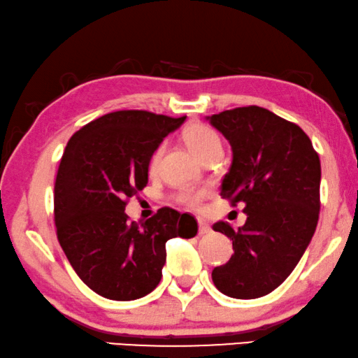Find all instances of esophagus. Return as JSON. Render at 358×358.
<instances>
[{
  "instance_id": "obj_1",
  "label": "esophagus",
  "mask_w": 358,
  "mask_h": 358,
  "mask_svg": "<svg viewBox=\"0 0 358 358\" xmlns=\"http://www.w3.org/2000/svg\"><path fill=\"white\" fill-rule=\"evenodd\" d=\"M197 225H199V234H207L210 233V227L204 218H197Z\"/></svg>"
}]
</instances>
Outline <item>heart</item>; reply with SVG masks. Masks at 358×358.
<instances>
[{
	"instance_id": "b5f03b06",
	"label": "heart",
	"mask_w": 358,
	"mask_h": 358,
	"mask_svg": "<svg viewBox=\"0 0 358 358\" xmlns=\"http://www.w3.org/2000/svg\"><path fill=\"white\" fill-rule=\"evenodd\" d=\"M183 141L197 159H201L207 151H210L212 148L222 146L218 133L209 125H204V124H191L186 127L183 130ZM162 151L164 148L157 146L152 151L151 157H149L148 170L151 175L157 173L159 164H161V157H162ZM206 194L207 191L204 189H185L178 194V202L186 207H189V209H197V207L201 206L202 199L206 197Z\"/></svg>"
}]
</instances>
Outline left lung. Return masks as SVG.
Listing matches in <instances>:
<instances>
[{
	"instance_id": "8db88e82",
	"label": "left lung",
	"mask_w": 358,
	"mask_h": 358,
	"mask_svg": "<svg viewBox=\"0 0 358 358\" xmlns=\"http://www.w3.org/2000/svg\"><path fill=\"white\" fill-rule=\"evenodd\" d=\"M209 119L233 151L220 196L243 202L248 215L236 231L225 222L213 225L234 254L212 280L223 294L257 299L291 275L315 233L322 165L306 131L268 109L246 106Z\"/></svg>"
}]
</instances>
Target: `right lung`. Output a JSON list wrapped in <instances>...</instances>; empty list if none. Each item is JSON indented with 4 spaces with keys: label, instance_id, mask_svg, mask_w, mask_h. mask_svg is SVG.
Masks as SVG:
<instances>
[{
    "label": "right lung",
    "instance_id": "1",
    "mask_svg": "<svg viewBox=\"0 0 358 358\" xmlns=\"http://www.w3.org/2000/svg\"><path fill=\"white\" fill-rule=\"evenodd\" d=\"M186 117L117 110L80 128L64 149L55 183V223L72 268L90 289L112 301H135L156 289L165 243L193 238L189 213L162 207L145 223L125 206L148 185L154 149Z\"/></svg>",
    "mask_w": 358,
    "mask_h": 358
}]
</instances>
